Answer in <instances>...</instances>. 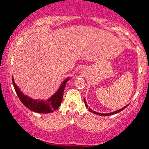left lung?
Returning <instances> with one entry per match:
<instances>
[{"instance_id": "obj_1", "label": "left lung", "mask_w": 149, "mask_h": 149, "mask_svg": "<svg viewBox=\"0 0 149 149\" xmlns=\"http://www.w3.org/2000/svg\"><path fill=\"white\" fill-rule=\"evenodd\" d=\"M84 102H85V107H86L87 108H88V104H87V103H86V101H85V99H84ZM127 106H128V105H126L125 107H124L123 108H122V109H119V110H118V111H114V112L110 113H97V112H96V111H92V109H90V108H88V110H89V111H90V112H92V113H95V114H97V115H100V116H108L113 115V114L118 113H119V112L122 111L123 110V109H125V108L127 107Z\"/></svg>"}]
</instances>
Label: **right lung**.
I'll return each instance as SVG.
<instances>
[{
  "label": "right lung",
  "mask_w": 149,
  "mask_h": 149,
  "mask_svg": "<svg viewBox=\"0 0 149 149\" xmlns=\"http://www.w3.org/2000/svg\"><path fill=\"white\" fill-rule=\"evenodd\" d=\"M12 80H13L15 92H16L19 99L26 107L34 112L40 113H52L57 110L61 105L65 86H66V83L70 80V78H67L66 80H64L63 83H61L57 91L50 98L46 101L33 100V99L30 98L26 95H24L21 90L17 86V85L15 84L13 76L12 77Z\"/></svg>",
  "instance_id": "obj_1"
}]
</instances>
